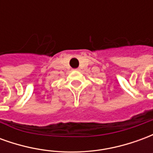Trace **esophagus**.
<instances>
[{"mask_svg":"<svg viewBox=\"0 0 153 153\" xmlns=\"http://www.w3.org/2000/svg\"><path fill=\"white\" fill-rule=\"evenodd\" d=\"M78 70V69H77V70Z\"/></svg>","mask_w":153,"mask_h":153,"instance_id":"esophagus-1","label":"esophagus"}]
</instances>
